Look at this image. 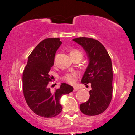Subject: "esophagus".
Returning <instances> with one entry per match:
<instances>
[{
	"instance_id": "esophagus-1",
	"label": "esophagus",
	"mask_w": 135,
	"mask_h": 135,
	"mask_svg": "<svg viewBox=\"0 0 135 135\" xmlns=\"http://www.w3.org/2000/svg\"><path fill=\"white\" fill-rule=\"evenodd\" d=\"M78 90H79V89H78V88H77V87H74L73 92H76V91H78Z\"/></svg>"
}]
</instances>
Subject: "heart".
I'll return each instance as SVG.
<instances>
[{
  "label": "heart",
  "mask_w": 135,
  "mask_h": 135,
  "mask_svg": "<svg viewBox=\"0 0 135 135\" xmlns=\"http://www.w3.org/2000/svg\"><path fill=\"white\" fill-rule=\"evenodd\" d=\"M78 53H81V52L75 49V50H73L71 51V54H78ZM77 76H78V74L76 73H75V72H74V73H68L65 76L64 79H65L68 83H70V84H74L75 82L76 78Z\"/></svg>",
  "instance_id": "heart-1"
}]
</instances>
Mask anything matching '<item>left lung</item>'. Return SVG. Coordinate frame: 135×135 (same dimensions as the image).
Returning a JSON list of instances; mask_svg holds the SVG:
<instances>
[{"mask_svg":"<svg viewBox=\"0 0 135 135\" xmlns=\"http://www.w3.org/2000/svg\"><path fill=\"white\" fill-rule=\"evenodd\" d=\"M86 51L88 66L81 79L85 85L90 83L88 101L80 105L83 114L96 115L103 113L111 101L113 94V68L111 59L105 47L100 41L90 38L73 39Z\"/></svg>","mask_w":135,"mask_h":135,"instance_id":"8db88e82","label":"left lung"}]
</instances>
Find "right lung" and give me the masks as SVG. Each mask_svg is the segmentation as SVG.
Returning <instances> with one entry per match:
<instances>
[{"instance_id":"obj_1","label":"right lung","mask_w":135,"mask_h":135,"mask_svg":"<svg viewBox=\"0 0 135 135\" xmlns=\"http://www.w3.org/2000/svg\"><path fill=\"white\" fill-rule=\"evenodd\" d=\"M62 44L60 38L43 40L32 51L22 75L24 96L30 109L40 116L51 118L62 110L59 100L63 95L73 92V87L61 83L52 92L48 86L51 81L49 72L54 64L56 52Z\"/></svg>"}]
</instances>
